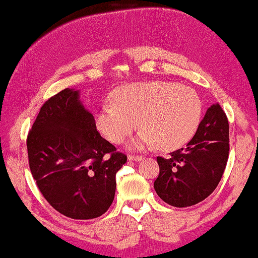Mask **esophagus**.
Listing matches in <instances>:
<instances>
[{"label":"esophagus","instance_id":"obj_1","mask_svg":"<svg viewBox=\"0 0 258 258\" xmlns=\"http://www.w3.org/2000/svg\"><path fill=\"white\" fill-rule=\"evenodd\" d=\"M144 157L142 155H128L129 161H141Z\"/></svg>","mask_w":258,"mask_h":258}]
</instances>
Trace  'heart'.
Returning <instances> with one entry per match:
<instances>
[{
  "label": "heart",
  "mask_w": 258,
  "mask_h": 258,
  "mask_svg": "<svg viewBox=\"0 0 258 258\" xmlns=\"http://www.w3.org/2000/svg\"><path fill=\"white\" fill-rule=\"evenodd\" d=\"M113 104H104L95 114L98 129L109 141L120 144L142 126L132 142L139 149L157 144L164 151L182 147L195 135L202 103L192 88L168 81H142L118 87Z\"/></svg>",
  "instance_id": "heart-1"
}]
</instances>
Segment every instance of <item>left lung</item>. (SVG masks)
<instances>
[{"mask_svg":"<svg viewBox=\"0 0 258 258\" xmlns=\"http://www.w3.org/2000/svg\"><path fill=\"white\" fill-rule=\"evenodd\" d=\"M228 129L224 110L213 104L185 148L172 152L168 158H157L160 172L154 189L164 202L184 208L214 191L227 164Z\"/></svg>","mask_w":258,"mask_h":258,"instance_id":"1","label":"left lung"}]
</instances>
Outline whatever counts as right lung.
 I'll return each instance as SVG.
<instances>
[{
	"label": "right lung",
	"mask_w": 258,
	"mask_h": 258,
	"mask_svg": "<svg viewBox=\"0 0 258 258\" xmlns=\"http://www.w3.org/2000/svg\"><path fill=\"white\" fill-rule=\"evenodd\" d=\"M27 152L38 189L57 212L88 220L110 208L126 155L101 138L80 91L66 88L45 101L28 133Z\"/></svg>",
	"instance_id": "obj_1"
}]
</instances>
